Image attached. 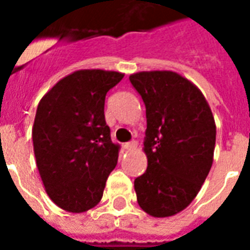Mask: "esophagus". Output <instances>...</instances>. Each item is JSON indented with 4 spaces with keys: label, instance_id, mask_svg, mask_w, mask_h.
Wrapping results in <instances>:
<instances>
[{
    "label": "esophagus",
    "instance_id": "34e87169",
    "mask_svg": "<svg viewBox=\"0 0 250 250\" xmlns=\"http://www.w3.org/2000/svg\"><path fill=\"white\" fill-rule=\"evenodd\" d=\"M136 141H131V142H127V143H125V150H134L136 147Z\"/></svg>",
    "mask_w": 250,
    "mask_h": 250
}]
</instances>
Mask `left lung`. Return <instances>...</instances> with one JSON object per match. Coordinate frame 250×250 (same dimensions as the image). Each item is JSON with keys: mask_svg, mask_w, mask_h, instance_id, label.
I'll list each match as a JSON object with an SVG mask.
<instances>
[{"mask_svg": "<svg viewBox=\"0 0 250 250\" xmlns=\"http://www.w3.org/2000/svg\"><path fill=\"white\" fill-rule=\"evenodd\" d=\"M130 82L147 118L148 165L134 181L138 204L152 217H170L188 208L209 174L214 118L202 92L175 72H139Z\"/></svg>", "mask_w": 250, "mask_h": 250, "instance_id": "8db88e82", "label": "left lung"}]
</instances>
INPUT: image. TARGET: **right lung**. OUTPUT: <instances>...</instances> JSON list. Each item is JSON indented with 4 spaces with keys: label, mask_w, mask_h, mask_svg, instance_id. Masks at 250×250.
Returning <instances> with one entry per match:
<instances>
[{
    "label": "right lung",
    "mask_w": 250,
    "mask_h": 250,
    "mask_svg": "<svg viewBox=\"0 0 250 250\" xmlns=\"http://www.w3.org/2000/svg\"><path fill=\"white\" fill-rule=\"evenodd\" d=\"M123 73L82 69L68 75L41 99L32 131L36 163L49 198L83 213L103 197L119 146L104 118L105 95Z\"/></svg>",
    "instance_id": "1"
}]
</instances>
